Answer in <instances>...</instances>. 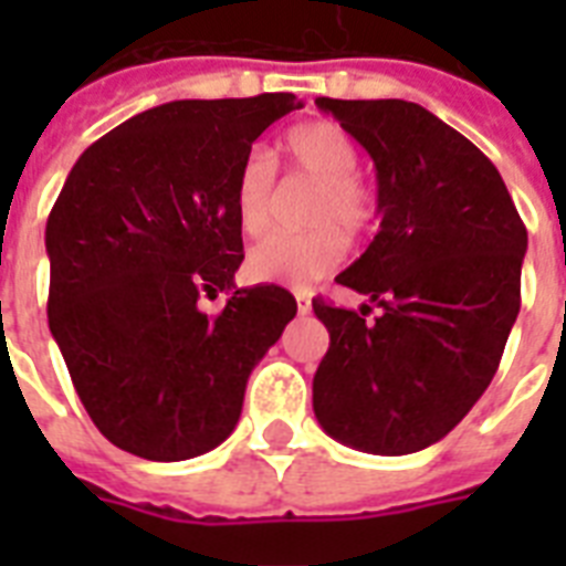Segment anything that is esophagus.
I'll return each instance as SVG.
<instances>
[{"mask_svg":"<svg viewBox=\"0 0 566 566\" xmlns=\"http://www.w3.org/2000/svg\"><path fill=\"white\" fill-rule=\"evenodd\" d=\"M296 308H300V314H308V311H311V300H308V293H305V291L296 293Z\"/></svg>","mask_w":566,"mask_h":566,"instance_id":"obj_1","label":"esophagus"}]
</instances>
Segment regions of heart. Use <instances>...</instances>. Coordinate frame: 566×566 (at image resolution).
<instances>
[{"label": "heart", "instance_id": "obj_1", "mask_svg": "<svg viewBox=\"0 0 566 566\" xmlns=\"http://www.w3.org/2000/svg\"><path fill=\"white\" fill-rule=\"evenodd\" d=\"M282 158L287 179L314 181L305 220L308 231H279L249 249L247 273L255 282L308 287L332 273L346 255V234H364L376 222V193L358 176L361 153L332 119H311L284 132ZM279 185L270 155L255 149L243 158L231 188L240 231L258 238L270 229Z\"/></svg>", "mask_w": 566, "mask_h": 566}]
</instances>
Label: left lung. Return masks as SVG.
<instances>
[{"label": "left lung", "mask_w": 566, "mask_h": 566, "mask_svg": "<svg viewBox=\"0 0 566 566\" xmlns=\"http://www.w3.org/2000/svg\"><path fill=\"white\" fill-rule=\"evenodd\" d=\"M317 108L370 153L381 226L337 284L381 314L314 300L328 328L314 413L346 447L408 455L438 443L488 390L520 314L526 226L488 155L405 99Z\"/></svg>", "instance_id": "1"}]
</instances>
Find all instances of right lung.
<instances>
[{
  "label": "right lung",
  "instance_id": "add662e5",
  "mask_svg": "<svg viewBox=\"0 0 566 566\" xmlns=\"http://www.w3.org/2000/svg\"><path fill=\"white\" fill-rule=\"evenodd\" d=\"M293 93L181 99L87 146L46 220L49 328L96 429L185 461L238 426L249 373L296 314L284 287H234V176ZM230 291L220 315L202 295Z\"/></svg>",
  "mask_w": 566,
  "mask_h": 566
}]
</instances>
